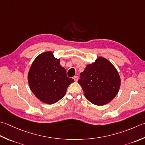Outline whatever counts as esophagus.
I'll list each match as a JSON object with an SVG mask.
<instances>
[{
  "label": "esophagus",
  "mask_w": 145,
  "mask_h": 145,
  "mask_svg": "<svg viewBox=\"0 0 145 145\" xmlns=\"http://www.w3.org/2000/svg\"><path fill=\"white\" fill-rule=\"evenodd\" d=\"M73 79H74V80L75 82H77L78 80V76H75L74 77H73Z\"/></svg>",
  "instance_id": "34e87169"
}]
</instances>
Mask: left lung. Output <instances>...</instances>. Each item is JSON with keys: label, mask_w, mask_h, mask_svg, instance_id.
Returning <instances> with one entry per match:
<instances>
[{"label": "left lung", "mask_w": 145, "mask_h": 145, "mask_svg": "<svg viewBox=\"0 0 145 145\" xmlns=\"http://www.w3.org/2000/svg\"><path fill=\"white\" fill-rule=\"evenodd\" d=\"M78 83L85 97L97 106L109 103L118 94L121 78L115 67L106 58L99 56L87 65L80 73Z\"/></svg>", "instance_id": "8db88e82"}]
</instances>
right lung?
<instances>
[{"mask_svg": "<svg viewBox=\"0 0 145 145\" xmlns=\"http://www.w3.org/2000/svg\"><path fill=\"white\" fill-rule=\"evenodd\" d=\"M30 89L39 101L53 104L65 95L73 79L67 76V71L52 52L39 55L33 61L27 75Z\"/></svg>", "mask_w": 145, "mask_h": 145, "instance_id": "obj_1", "label": "right lung"}]
</instances>
